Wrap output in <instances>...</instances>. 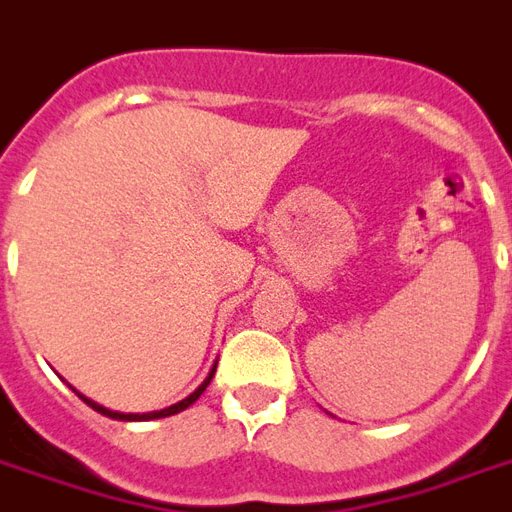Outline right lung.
<instances>
[{
	"mask_svg": "<svg viewBox=\"0 0 512 512\" xmlns=\"http://www.w3.org/2000/svg\"><path fill=\"white\" fill-rule=\"evenodd\" d=\"M214 368H217V365H214ZM214 368H212V373H209V378H206L204 384L198 386V389H195L193 395L190 397H185V400H182V403H177V405H171V408H163V411H152V413H117V411H107V408H101L99 403H93V400H88V397H83L85 403L91 405L93 411H99V413H104V416H109V419H120V421H147V419H163V416H174V413H179V411H185V408H190V405L195 403V400H198V397L204 395V389L206 386H209V381H212V376H214Z\"/></svg>",
	"mask_w": 512,
	"mask_h": 512,
	"instance_id": "add662e5",
	"label": "right lung"
}]
</instances>
